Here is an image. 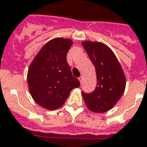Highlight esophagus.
Returning <instances> with one entry per match:
<instances>
[{
    "label": "esophagus",
    "mask_w": 147,
    "mask_h": 147,
    "mask_svg": "<svg viewBox=\"0 0 147 147\" xmlns=\"http://www.w3.org/2000/svg\"><path fill=\"white\" fill-rule=\"evenodd\" d=\"M79 80H80V83H82V82H83V76H80V78H79Z\"/></svg>",
    "instance_id": "esophagus-1"
}]
</instances>
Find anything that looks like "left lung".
<instances>
[{"mask_svg":"<svg viewBox=\"0 0 147 147\" xmlns=\"http://www.w3.org/2000/svg\"><path fill=\"white\" fill-rule=\"evenodd\" d=\"M83 48L95 67L97 86L92 93L82 92L88 109L105 113L117 104L123 95L126 78L120 62L111 49L102 42H83Z\"/></svg>","mask_w":147,"mask_h":147,"instance_id":"1","label":"left lung"}]
</instances>
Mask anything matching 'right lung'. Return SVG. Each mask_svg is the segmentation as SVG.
Wrapping results in <instances>:
<instances>
[{"instance_id":"right-lung-1","label":"right lung","mask_w":147,"mask_h":147,"mask_svg":"<svg viewBox=\"0 0 147 147\" xmlns=\"http://www.w3.org/2000/svg\"><path fill=\"white\" fill-rule=\"evenodd\" d=\"M71 45L72 41L68 38L52 39L41 49L28 68L30 94L37 104L48 110L61 107L71 90L80 85L67 62Z\"/></svg>"}]
</instances>
